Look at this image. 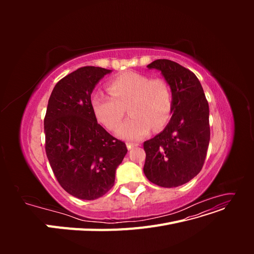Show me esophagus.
Returning <instances> with one entry per match:
<instances>
[{
    "instance_id": "34e87169",
    "label": "esophagus",
    "mask_w": 254,
    "mask_h": 254,
    "mask_svg": "<svg viewBox=\"0 0 254 254\" xmlns=\"http://www.w3.org/2000/svg\"><path fill=\"white\" fill-rule=\"evenodd\" d=\"M137 145H139V144H136V143H127V148L128 149H131L133 147H136Z\"/></svg>"
}]
</instances>
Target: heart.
I'll list each match as a JSON object with an SVG mask.
<instances>
[{
	"label": "heart",
	"mask_w": 254,
	"mask_h": 254,
	"mask_svg": "<svg viewBox=\"0 0 254 254\" xmlns=\"http://www.w3.org/2000/svg\"><path fill=\"white\" fill-rule=\"evenodd\" d=\"M107 95L95 92L91 96V108L96 120L107 129H117L126 109L130 117L117 131L122 139L139 141L151 127L160 130L170 121L173 111V92L162 78L126 72L108 83Z\"/></svg>",
	"instance_id": "b5f03b06"
}]
</instances>
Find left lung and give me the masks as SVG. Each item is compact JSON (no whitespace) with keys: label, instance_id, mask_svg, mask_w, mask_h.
Listing matches in <instances>:
<instances>
[{"label":"left lung","instance_id":"1","mask_svg":"<svg viewBox=\"0 0 254 254\" xmlns=\"http://www.w3.org/2000/svg\"><path fill=\"white\" fill-rule=\"evenodd\" d=\"M161 71L173 92V115L161 133L144 142V174L162 188H176L199 174L210 142L209 104L196 75L168 59L147 65Z\"/></svg>","mask_w":254,"mask_h":254}]
</instances>
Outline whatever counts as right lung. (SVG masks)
I'll list each match as a JSON object with an SVG mask.
<instances>
[{
  "label": "right lung",
  "instance_id": "1",
  "mask_svg": "<svg viewBox=\"0 0 254 254\" xmlns=\"http://www.w3.org/2000/svg\"><path fill=\"white\" fill-rule=\"evenodd\" d=\"M111 70L79 67L54 87L44 117L45 152L57 181L72 196L94 200L114 186L126 144L98 124L91 108L95 84Z\"/></svg>",
  "mask_w": 254,
  "mask_h": 254
}]
</instances>
